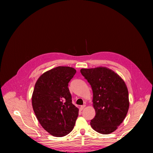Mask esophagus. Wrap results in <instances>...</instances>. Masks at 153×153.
Listing matches in <instances>:
<instances>
[{"label":"esophagus","mask_w":153,"mask_h":153,"mask_svg":"<svg viewBox=\"0 0 153 153\" xmlns=\"http://www.w3.org/2000/svg\"><path fill=\"white\" fill-rule=\"evenodd\" d=\"M85 108V105H82V106H81L80 110H83Z\"/></svg>","instance_id":"34e87169"}]
</instances>
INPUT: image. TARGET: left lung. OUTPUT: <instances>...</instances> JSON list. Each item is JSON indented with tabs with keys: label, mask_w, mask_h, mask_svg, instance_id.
Wrapping results in <instances>:
<instances>
[{
	"label": "left lung",
	"mask_w": 153,
	"mask_h": 153,
	"mask_svg": "<svg viewBox=\"0 0 153 153\" xmlns=\"http://www.w3.org/2000/svg\"><path fill=\"white\" fill-rule=\"evenodd\" d=\"M93 91L95 116L90 124L97 132L109 134L118 129L128 114L129 101L128 87L118 74L106 67L82 68Z\"/></svg>",
	"instance_id": "1"
}]
</instances>
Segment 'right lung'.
Masks as SVG:
<instances>
[{
	"label": "right lung",
	"mask_w": 153,
	"mask_h": 153,
	"mask_svg": "<svg viewBox=\"0 0 153 153\" xmlns=\"http://www.w3.org/2000/svg\"><path fill=\"white\" fill-rule=\"evenodd\" d=\"M76 70L58 66L45 71L35 83L31 101L33 111L45 130L54 137L72 131L79 109L71 102L68 83Z\"/></svg>",
	"instance_id": "add662e5"
}]
</instances>
